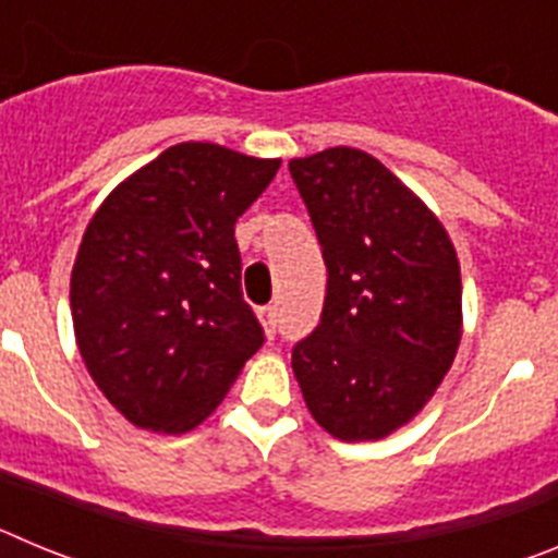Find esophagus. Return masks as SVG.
Instances as JSON below:
<instances>
[{
    "label": "esophagus",
    "instance_id": "obj_1",
    "mask_svg": "<svg viewBox=\"0 0 558 558\" xmlns=\"http://www.w3.org/2000/svg\"><path fill=\"white\" fill-rule=\"evenodd\" d=\"M256 315H259V322H263L265 335H268V338H274V335H276V310L274 307H259V310H256Z\"/></svg>",
    "mask_w": 558,
    "mask_h": 558
}]
</instances>
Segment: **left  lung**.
<instances>
[{
    "mask_svg": "<svg viewBox=\"0 0 558 558\" xmlns=\"http://www.w3.org/2000/svg\"><path fill=\"white\" fill-rule=\"evenodd\" d=\"M327 263L322 324L293 349L310 413L340 441H379L438 391L463 332L461 265L436 211L372 153L290 159Z\"/></svg>",
    "mask_w": 558,
    "mask_h": 558,
    "instance_id": "8db88e82",
    "label": "left lung"
}]
</instances>
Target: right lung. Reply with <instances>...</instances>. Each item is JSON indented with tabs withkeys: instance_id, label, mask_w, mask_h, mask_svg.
<instances>
[{
	"instance_id": "obj_1",
	"label": "right lung",
	"mask_w": 558,
	"mask_h": 558,
	"mask_svg": "<svg viewBox=\"0 0 558 558\" xmlns=\"http://www.w3.org/2000/svg\"><path fill=\"white\" fill-rule=\"evenodd\" d=\"M279 165L181 142L113 186L88 220L69 279L75 340L133 427L195 430L263 347L240 290L234 223Z\"/></svg>"
}]
</instances>
